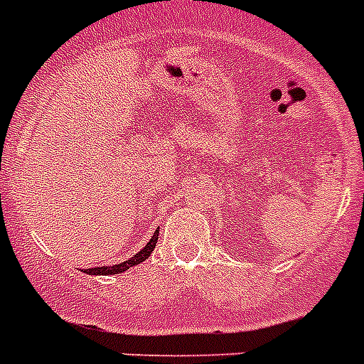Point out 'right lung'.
I'll use <instances>...</instances> for the list:
<instances>
[{
	"instance_id": "1",
	"label": "right lung",
	"mask_w": 364,
	"mask_h": 364,
	"mask_svg": "<svg viewBox=\"0 0 364 364\" xmlns=\"http://www.w3.org/2000/svg\"><path fill=\"white\" fill-rule=\"evenodd\" d=\"M156 239H159V230L155 232V235H153L151 239H149V243L144 247V249L140 250L138 254H134L131 259H127V262H123V264H117L114 265V267H93V269H85L84 273H90V274H117V273H123V271H127L129 267H132V265H138L140 262H144V259H147L149 256H151V252L155 250V245H156Z\"/></svg>"
}]
</instances>
